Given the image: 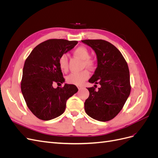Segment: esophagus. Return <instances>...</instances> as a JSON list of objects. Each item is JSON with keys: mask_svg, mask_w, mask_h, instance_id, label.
Masks as SVG:
<instances>
[{"mask_svg": "<svg viewBox=\"0 0 158 158\" xmlns=\"http://www.w3.org/2000/svg\"><path fill=\"white\" fill-rule=\"evenodd\" d=\"M77 88H78V89L79 90H80L82 88V86H81V85H77Z\"/></svg>", "mask_w": 158, "mask_h": 158, "instance_id": "obj_1", "label": "esophagus"}]
</instances>
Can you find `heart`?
I'll use <instances>...</instances> for the list:
<instances>
[{
  "mask_svg": "<svg viewBox=\"0 0 158 158\" xmlns=\"http://www.w3.org/2000/svg\"><path fill=\"white\" fill-rule=\"evenodd\" d=\"M73 53L74 56L83 60V66L88 68L92 67L94 62L89 57V52L88 50L84 47H78L75 49ZM59 64L62 71L66 72L68 70V57L66 55H63L59 60ZM89 76V72L86 70L79 73H74L69 74L66 77V81L69 84L75 85L82 84L84 81L86 80Z\"/></svg>",
  "mask_w": 158,
  "mask_h": 158,
  "instance_id": "obj_1",
  "label": "heart"
}]
</instances>
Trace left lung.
I'll list each match as a JSON object with an SVG mask.
<instances>
[{"instance_id":"8db88e82","label":"left lung","mask_w":158,"mask_h":158,"mask_svg":"<svg viewBox=\"0 0 158 158\" xmlns=\"http://www.w3.org/2000/svg\"><path fill=\"white\" fill-rule=\"evenodd\" d=\"M97 56V68L89 80L100 88H88L89 95L84 103L88 115L99 121L111 120L121 111L131 93L128 66L121 52L102 40H82Z\"/></svg>"}]
</instances>
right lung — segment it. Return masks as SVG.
I'll return each mask as SVG.
<instances>
[{"instance_id":"add662e5","label":"right lung","mask_w":158,"mask_h":158,"mask_svg":"<svg viewBox=\"0 0 158 158\" xmlns=\"http://www.w3.org/2000/svg\"><path fill=\"white\" fill-rule=\"evenodd\" d=\"M76 41L52 39L37 45L25 61L21 83L27 106L41 120L49 121L64 111L67 99L78 92L73 84L54 88L64 78L59 64L60 57L73 49Z\"/></svg>"}]
</instances>
